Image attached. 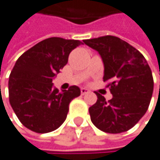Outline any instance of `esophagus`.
Segmentation results:
<instances>
[{
  "instance_id": "34e87169",
  "label": "esophagus",
  "mask_w": 160,
  "mask_h": 160,
  "mask_svg": "<svg viewBox=\"0 0 160 160\" xmlns=\"http://www.w3.org/2000/svg\"><path fill=\"white\" fill-rule=\"evenodd\" d=\"M89 92H90V90L86 89V88H81V94L82 95H85V94L89 93Z\"/></svg>"
}]
</instances>
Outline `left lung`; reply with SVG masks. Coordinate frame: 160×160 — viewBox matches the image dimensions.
I'll return each mask as SVG.
<instances>
[{
	"mask_svg": "<svg viewBox=\"0 0 160 160\" xmlns=\"http://www.w3.org/2000/svg\"><path fill=\"white\" fill-rule=\"evenodd\" d=\"M84 43L101 56L103 80L109 82L112 94L107 101L95 92L97 101L89 109L92 122L110 133L130 130L146 113L153 95L154 80L146 59L138 49L115 36L89 39Z\"/></svg>",
	"mask_w": 160,
	"mask_h": 160,
	"instance_id": "obj_1",
	"label": "left lung"
}]
</instances>
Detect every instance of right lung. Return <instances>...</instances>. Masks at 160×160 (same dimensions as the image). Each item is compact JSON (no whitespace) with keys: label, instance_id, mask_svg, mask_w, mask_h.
<instances>
[{"label":"right lung","instance_id":"1","mask_svg":"<svg viewBox=\"0 0 160 160\" xmlns=\"http://www.w3.org/2000/svg\"><path fill=\"white\" fill-rule=\"evenodd\" d=\"M78 40L52 37L22 53L8 80L10 105L21 123L45 133L58 129L66 120L68 105L80 95L77 86L59 92L52 80L68 59L71 50L82 45Z\"/></svg>","mask_w":160,"mask_h":160}]
</instances>
